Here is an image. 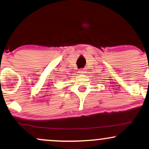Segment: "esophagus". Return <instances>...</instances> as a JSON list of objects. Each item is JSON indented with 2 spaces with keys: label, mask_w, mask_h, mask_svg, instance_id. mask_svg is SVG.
Wrapping results in <instances>:
<instances>
[{
  "label": "esophagus",
  "mask_w": 149,
  "mask_h": 149,
  "mask_svg": "<svg viewBox=\"0 0 149 149\" xmlns=\"http://www.w3.org/2000/svg\"><path fill=\"white\" fill-rule=\"evenodd\" d=\"M79 73H85V69H80Z\"/></svg>",
  "instance_id": "obj_1"
}]
</instances>
